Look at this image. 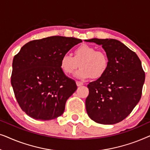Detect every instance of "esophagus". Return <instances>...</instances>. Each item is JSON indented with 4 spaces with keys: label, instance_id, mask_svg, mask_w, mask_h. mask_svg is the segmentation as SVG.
Returning <instances> with one entry per match:
<instances>
[{
    "label": "esophagus",
    "instance_id": "1",
    "mask_svg": "<svg viewBox=\"0 0 150 150\" xmlns=\"http://www.w3.org/2000/svg\"><path fill=\"white\" fill-rule=\"evenodd\" d=\"M76 85L78 87H80V86H82L83 85V82H81V81H76Z\"/></svg>",
    "mask_w": 150,
    "mask_h": 150
}]
</instances>
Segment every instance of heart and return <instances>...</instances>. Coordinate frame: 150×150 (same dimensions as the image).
<instances>
[{
	"mask_svg": "<svg viewBox=\"0 0 150 150\" xmlns=\"http://www.w3.org/2000/svg\"><path fill=\"white\" fill-rule=\"evenodd\" d=\"M81 68L75 73L79 79L93 78L98 79L103 76L107 71L109 60L103 51L96 50L94 47L82 44L74 50V57L65 53L61 57L60 66L66 74H71L78 67Z\"/></svg>",
	"mask_w": 150,
	"mask_h": 150,
	"instance_id": "heart-1",
	"label": "heart"
}]
</instances>
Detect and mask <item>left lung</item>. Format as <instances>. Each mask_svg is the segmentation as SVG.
<instances>
[{"mask_svg": "<svg viewBox=\"0 0 150 150\" xmlns=\"http://www.w3.org/2000/svg\"><path fill=\"white\" fill-rule=\"evenodd\" d=\"M100 45L109 65L106 72L87 85L88 115L101 124H115L128 116L141 98L145 72L136 53L113 39L85 40Z\"/></svg>", "mask_w": 150, "mask_h": 150, "instance_id": "1", "label": "left lung"}]
</instances>
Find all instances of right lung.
<instances>
[{
    "label": "right lung",
    "mask_w": 150,
    "mask_h": 150,
    "mask_svg": "<svg viewBox=\"0 0 150 150\" xmlns=\"http://www.w3.org/2000/svg\"><path fill=\"white\" fill-rule=\"evenodd\" d=\"M80 39L52 36L24 45L14 57L11 83L20 108L35 120L61 116L67 100L77 89L60 66L61 58Z\"/></svg>",
    "instance_id": "obj_1"
}]
</instances>
